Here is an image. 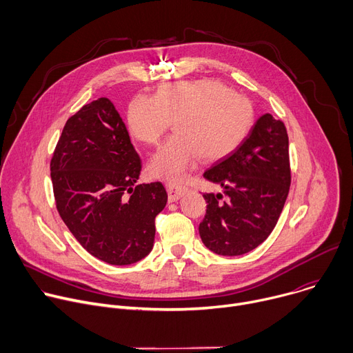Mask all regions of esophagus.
Instances as JSON below:
<instances>
[{
  "label": "esophagus",
  "mask_w": 353,
  "mask_h": 353,
  "mask_svg": "<svg viewBox=\"0 0 353 353\" xmlns=\"http://www.w3.org/2000/svg\"><path fill=\"white\" fill-rule=\"evenodd\" d=\"M187 191H188V188L184 187V185H177V184H173V183L168 184V194H169L170 203H174V201L180 199Z\"/></svg>",
  "instance_id": "obj_1"
}]
</instances>
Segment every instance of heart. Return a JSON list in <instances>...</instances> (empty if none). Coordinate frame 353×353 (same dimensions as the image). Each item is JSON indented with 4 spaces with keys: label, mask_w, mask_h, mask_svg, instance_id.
<instances>
[{
    "label": "heart",
    "mask_w": 353,
    "mask_h": 353,
    "mask_svg": "<svg viewBox=\"0 0 353 353\" xmlns=\"http://www.w3.org/2000/svg\"><path fill=\"white\" fill-rule=\"evenodd\" d=\"M174 135L149 161L152 176L180 183L203 158L218 162L245 141L254 124V108L243 94L214 79L165 85L155 96L139 94L127 110L131 135L157 145L170 127Z\"/></svg>",
    "instance_id": "1"
}]
</instances>
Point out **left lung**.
Returning <instances> with one entry per match:
<instances>
[{
  "instance_id": "left-lung-1",
  "label": "left lung",
  "mask_w": 353,
  "mask_h": 353,
  "mask_svg": "<svg viewBox=\"0 0 353 353\" xmlns=\"http://www.w3.org/2000/svg\"><path fill=\"white\" fill-rule=\"evenodd\" d=\"M204 177L223 188L205 192L207 214L199 236L219 256H241L274 230L290 185L289 139L285 124L263 114L245 141L215 162Z\"/></svg>"
}]
</instances>
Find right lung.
Here are the masks:
<instances>
[{"instance_id":"obj_1","label":"right lung","mask_w":353,"mask_h":353,"mask_svg":"<svg viewBox=\"0 0 353 353\" xmlns=\"http://www.w3.org/2000/svg\"><path fill=\"white\" fill-rule=\"evenodd\" d=\"M141 159L108 97L64 125L50 163L57 211L93 257L130 265L154 247L155 218L168 203L162 183L135 185Z\"/></svg>"}]
</instances>
